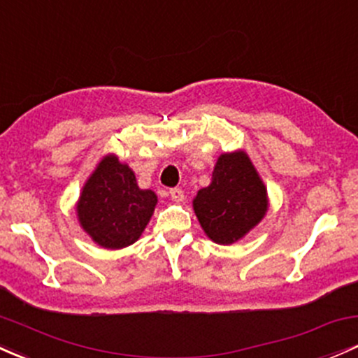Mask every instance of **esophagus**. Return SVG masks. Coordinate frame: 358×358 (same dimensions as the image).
<instances>
[{
  "instance_id": "esophagus-1",
  "label": "esophagus",
  "mask_w": 358,
  "mask_h": 358,
  "mask_svg": "<svg viewBox=\"0 0 358 358\" xmlns=\"http://www.w3.org/2000/svg\"><path fill=\"white\" fill-rule=\"evenodd\" d=\"M169 197H171L175 202H182L185 195H183L182 189H171L169 190Z\"/></svg>"
}]
</instances>
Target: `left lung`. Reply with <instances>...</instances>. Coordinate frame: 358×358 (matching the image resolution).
<instances>
[{
	"instance_id": "obj_1",
	"label": "left lung",
	"mask_w": 358,
	"mask_h": 358,
	"mask_svg": "<svg viewBox=\"0 0 358 358\" xmlns=\"http://www.w3.org/2000/svg\"><path fill=\"white\" fill-rule=\"evenodd\" d=\"M194 210L206 235L220 245L238 242L268 210V190L243 150L221 154L210 185L197 192Z\"/></svg>"
}]
</instances>
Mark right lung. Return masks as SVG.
Wrapping results in <instances>:
<instances>
[{"instance_id": "right-lung-1", "label": "right lung", "mask_w": 358, "mask_h": 358, "mask_svg": "<svg viewBox=\"0 0 358 358\" xmlns=\"http://www.w3.org/2000/svg\"><path fill=\"white\" fill-rule=\"evenodd\" d=\"M156 204L157 195L137 185L129 164L108 154L82 189L77 217L97 245L116 250L141 238Z\"/></svg>"}]
</instances>
